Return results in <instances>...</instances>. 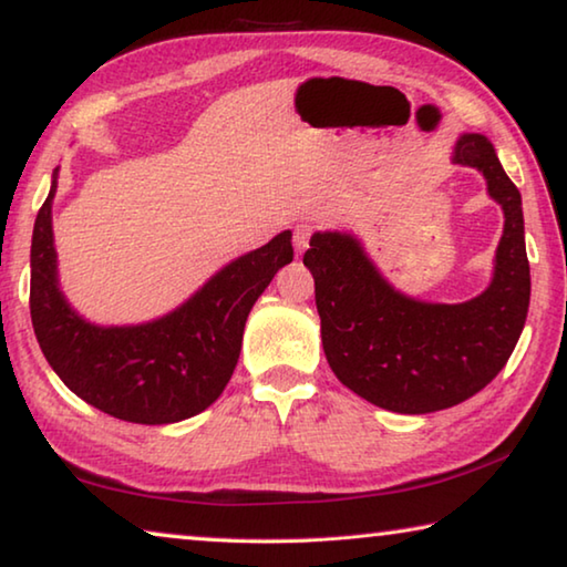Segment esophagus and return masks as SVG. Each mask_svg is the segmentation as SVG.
Wrapping results in <instances>:
<instances>
[{"label":"esophagus","mask_w":567,"mask_h":567,"mask_svg":"<svg viewBox=\"0 0 567 567\" xmlns=\"http://www.w3.org/2000/svg\"><path fill=\"white\" fill-rule=\"evenodd\" d=\"M312 233H315V227H312L310 223H300V225L295 227V233H292V245H295V252H297V255H302L305 249L310 247Z\"/></svg>","instance_id":"esophagus-1"}]
</instances>
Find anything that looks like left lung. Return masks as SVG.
<instances>
[{
    "instance_id": "obj_1",
    "label": "left lung",
    "mask_w": 567,
    "mask_h": 567,
    "mask_svg": "<svg viewBox=\"0 0 567 567\" xmlns=\"http://www.w3.org/2000/svg\"><path fill=\"white\" fill-rule=\"evenodd\" d=\"M453 162L483 172L505 215L493 280L473 300L425 302L395 290L350 233H315L302 257L332 372L400 415L453 408L483 390L513 354L530 305L520 192L483 134H463Z\"/></svg>"
}]
</instances>
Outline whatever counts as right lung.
Segmentation results:
<instances>
[{
	"instance_id": "add662e5",
	"label": "right lung",
	"mask_w": 567,
	"mask_h": 567,
	"mask_svg": "<svg viewBox=\"0 0 567 567\" xmlns=\"http://www.w3.org/2000/svg\"><path fill=\"white\" fill-rule=\"evenodd\" d=\"M52 187L32 233L30 310L47 362L76 398L140 425H167L223 395L243 350L247 315L280 267L292 233L237 257L175 310L142 324H94L66 302L56 275Z\"/></svg>"
}]
</instances>
